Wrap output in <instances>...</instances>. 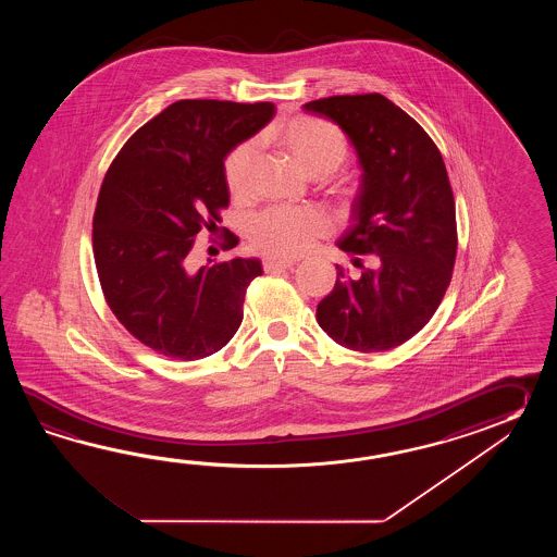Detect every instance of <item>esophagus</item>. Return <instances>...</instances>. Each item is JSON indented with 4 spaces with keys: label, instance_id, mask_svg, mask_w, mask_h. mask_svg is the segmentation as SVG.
<instances>
[{
    "label": "esophagus",
    "instance_id": "esophagus-1",
    "mask_svg": "<svg viewBox=\"0 0 557 557\" xmlns=\"http://www.w3.org/2000/svg\"><path fill=\"white\" fill-rule=\"evenodd\" d=\"M295 264V261L276 259V257H264V259H262V269H264L267 273H271V271H286V269H293Z\"/></svg>",
    "mask_w": 557,
    "mask_h": 557
}]
</instances>
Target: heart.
Here are the masks:
<instances>
[{"instance_id": "b5f03b06", "label": "heart", "mask_w": 557, "mask_h": 557, "mask_svg": "<svg viewBox=\"0 0 557 557\" xmlns=\"http://www.w3.org/2000/svg\"><path fill=\"white\" fill-rule=\"evenodd\" d=\"M274 143L307 177L324 178L343 165L348 147L343 133L329 121L296 117L274 131ZM257 145L245 141L226 154L223 175L228 193L243 199L250 187ZM329 231V219L319 209H271L250 225V243L273 257H298Z\"/></svg>"}]
</instances>
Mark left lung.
<instances>
[{
    "mask_svg": "<svg viewBox=\"0 0 557 557\" xmlns=\"http://www.w3.org/2000/svg\"><path fill=\"white\" fill-rule=\"evenodd\" d=\"M346 133L362 169L350 221L336 243L358 273L336 264L320 329L358 352H382L422 331L456 261V205L438 147L384 95H334L305 103Z\"/></svg>",
    "mask_w": 557,
    "mask_h": 557,
    "instance_id": "8db88e82",
    "label": "left lung"
}]
</instances>
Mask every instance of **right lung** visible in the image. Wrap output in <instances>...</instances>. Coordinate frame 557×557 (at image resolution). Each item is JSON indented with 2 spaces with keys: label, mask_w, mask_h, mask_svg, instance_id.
Instances as JSON below:
<instances>
[{
  "label": "right lung",
  "mask_w": 557,
  "mask_h": 557,
  "mask_svg": "<svg viewBox=\"0 0 557 557\" xmlns=\"http://www.w3.org/2000/svg\"><path fill=\"white\" fill-rule=\"evenodd\" d=\"M273 115L269 101H175L131 135L107 171L94 216L99 283L119 322L159 355H214L243 322L261 261L233 257L193 271L189 252L228 207L226 154ZM237 243L225 233V250Z\"/></svg>",
  "instance_id": "obj_1"
}]
</instances>
